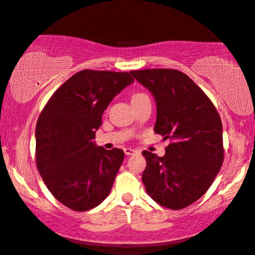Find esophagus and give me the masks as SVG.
<instances>
[{
    "instance_id": "obj_1",
    "label": "esophagus",
    "mask_w": 255,
    "mask_h": 255,
    "mask_svg": "<svg viewBox=\"0 0 255 255\" xmlns=\"http://www.w3.org/2000/svg\"><path fill=\"white\" fill-rule=\"evenodd\" d=\"M124 151H125V154L127 155V156L134 155V154H136V152H137L136 150H134V149H131V148H125Z\"/></svg>"
}]
</instances>
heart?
I'll return each mask as SVG.
<instances>
[{"label":"heart","instance_id":"b5f03b06","mask_svg":"<svg viewBox=\"0 0 255 255\" xmlns=\"http://www.w3.org/2000/svg\"><path fill=\"white\" fill-rule=\"evenodd\" d=\"M143 97H147V96H145V94H143V93H136V94H134L133 100L138 99V98H143Z\"/></svg>","mask_w":255,"mask_h":255}]
</instances>
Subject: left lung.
<instances>
[{"label": "left lung", "mask_w": 255, "mask_h": 255, "mask_svg": "<svg viewBox=\"0 0 255 255\" xmlns=\"http://www.w3.org/2000/svg\"><path fill=\"white\" fill-rule=\"evenodd\" d=\"M156 103L154 131L170 140L165 155L144 150L142 182L158 204L184 209L215 181L224 159L223 125L211 100L181 71H130Z\"/></svg>", "instance_id": "obj_1"}]
</instances>
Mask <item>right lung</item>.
Wrapping results in <instances>:
<instances>
[{
  "instance_id": "add662e5",
  "label": "right lung",
  "mask_w": 255,
  "mask_h": 255,
  "mask_svg": "<svg viewBox=\"0 0 255 255\" xmlns=\"http://www.w3.org/2000/svg\"><path fill=\"white\" fill-rule=\"evenodd\" d=\"M128 72L80 71L50 98L36 126V163L54 198L74 211L96 208L110 195L125 158L121 149L94 142L115 96L133 84Z\"/></svg>"
}]
</instances>
